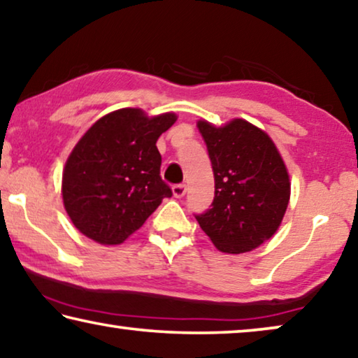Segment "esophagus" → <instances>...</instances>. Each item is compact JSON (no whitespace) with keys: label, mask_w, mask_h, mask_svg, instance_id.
<instances>
[{"label":"esophagus","mask_w":358,"mask_h":358,"mask_svg":"<svg viewBox=\"0 0 358 358\" xmlns=\"http://www.w3.org/2000/svg\"><path fill=\"white\" fill-rule=\"evenodd\" d=\"M172 191H173V196L175 197H183L185 194H186V186L185 185H175L173 188H172Z\"/></svg>","instance_id":"esophagus-1"}]
</instances>
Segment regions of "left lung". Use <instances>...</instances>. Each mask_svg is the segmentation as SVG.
I'll list each match as a JSON object with an SVG mask.
<instances>
[{
  "instance_id": "1",
  "label": "left lung",
  "mask_w": 358,
  "mask_h": 358,
  "mask_svg": "<svg viewBox=\"0 0 358 358\" xmlns=\"http://www.w3.org/2000/svg\"><path fill=\"white\" fill-rule=\"evenodd\" d=\"M212 162L215 197L194 215L215 248L249 252L278 230L291 196L289 175L275 143L243 119L223 127L197 122Z\"/></svg>"
}]
</instances>
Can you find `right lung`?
I'll return each mask as SVG.
<instances>
[{
  "instance_id": "1",
  "label": "right lung",
  "mask_w": 358,
  "mask_h": 358,
  "mask_svg": "<svg viewBox=\"0 0 358 358\" xmlns=\"http://www.w3.org/2000/svg\"><path fill=\"white\" fill-rule=\"evenodd\" d=\"M175 120L172 112L119 109L80 138L62 173L64 207L80 233L108 246L124 243L172 196L156 143Z\"/></svg>"
}]
</instances>
